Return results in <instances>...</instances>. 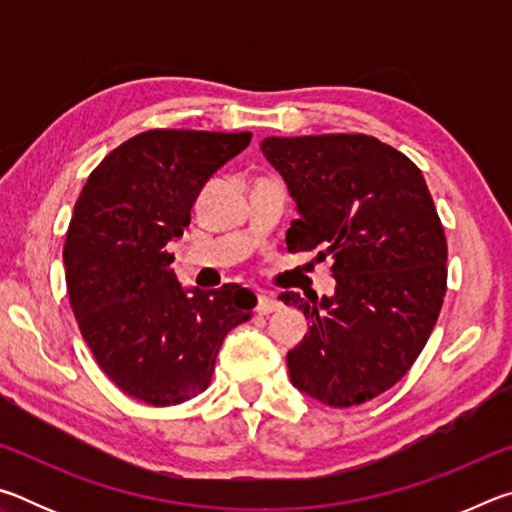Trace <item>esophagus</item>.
I'll return each mask as SVG.
<instances>
[{"label": "esophagus", "mask_w": 512, "mask_h": 512, "mask_svg": "<svg viewBox=\"0 0 512 512\" xmlns=\"http://www.w3.org/2000/svg\"><path fill=\"white\" fill-rule=\"evenodd\" d=\"M280 307H282L280 300H275L273 296H268V293H264V296H259V300H257V314H262V316L273 314V311H277Z\"/></svg>", "instance_id": "obj_1"}]
</instances>
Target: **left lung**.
Returning a JSON list of instances; mask_svg holds the SVG:
<instances>
[{"instance_id":"left-lung-1","label":"left lung","mask_w":512,"mask_h":512,"mask_svg":"<svg viewBox=\"0 0 512 512\" xmlns=\"http://www.w3.org/2000/svg\"><path fill=\"white\" fill-rule=\"evenodd\" d=\"M259 146L298 207L289 250L334 259L332 296H280L309 318L287 354L293 386L336 409L368 402L418 359L447 291V239L422 171L361 133Z\"/></svg>"}]
</instances>
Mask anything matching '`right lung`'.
<instances>
[{
	"mask_svg": "<svg viewBox=\"0 0 512 512\" xmlns=\"http://www.w3.org/2000/svg\"><path fill=\"white\" fill-rule=\"evenodd\" d=\"M250 133L155 128L101 160L74 205L63 248L69 305L99 368L126 395L171 406L210 386L225 334L257 305L239 284L183 289L169 244Z\"/></svg>",
	"mask_w": 512,
	"mask_h": 512,
	"instance_id": "add662e5",
	"label": "right lung"
}]
</instances>
